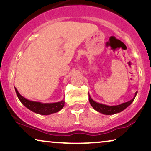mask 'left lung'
<instances>
[{"instance_id":"1","label":"left lung","mask_w":151,"mask_h":151,"mask_svg":"<svg viewBox=\"0 0 151 151\" xmlns=\"http://www.w3.org/2000/svg\"><path fill=\"white\" fill-rule=\"evenodd\" d=\"M137 94V91L135 93V96L131 101L125 102V103H123L121 104L117 105V106H107L105 104H102L97 103V102L94 101L91 98L90 95L89 94V100L90 104L91 105V106L96 111H97L98 112L105 114V115H112V114L119 113V112L122 111L124 109L127 108L129 106H130L131 103L133 101L135 97H136Z\"/></svg>"}]
</instances>
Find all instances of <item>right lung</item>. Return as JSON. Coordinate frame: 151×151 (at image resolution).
<instances>
[{"label":"right lung","instance_id":"right-lung-1","mask_svg":"<svg viewBox=\"0 0 151 151\" xmlns=\"http://www.w3.org/2000/svg\"><path fill=\"white\" fill-rule=\"evenodd\" d=\"M15 90L19 100L22 104L36 114H41V115H50V114L58 112L65 106V101L64 100L60 102L50 104H42L41 102L30 101V100H27V99L24 98L23 96H21L16 88H15Z\"/></svg>","mask_w":151,"mask_h":151}]
</instances>
